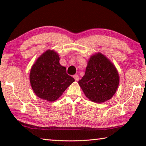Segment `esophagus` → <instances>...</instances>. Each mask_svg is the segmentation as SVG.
<instances>
[{
	"label": "esophagus",
	"mask_w": 146,
	"mask_h": 146,
	"mask_svg": "<svg viewBox=\"0 0 146 146\" xmlns=\"http://www.w3.org/2000/svg\"><path fill=\"white\" fill-rule=\"evenodd\" d=\"M73 78H75V80L76 81H78L79 80V76L78 75H75L73 76Z\"/></svg>",
	"instance_id": "esophagus-1"
}]
</instances>
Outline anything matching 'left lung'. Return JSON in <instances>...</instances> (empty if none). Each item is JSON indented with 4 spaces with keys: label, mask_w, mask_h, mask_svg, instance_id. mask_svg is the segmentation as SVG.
<instances>
[{
    "label": "left lung",
    "mask_w": 146,
    "mask_h": 146,
    "mask_svg": "<svg viewBox=\"0 0 146 146\" xmlns=\"http://www.w3.org/2000/svg\"><path fill=\"white\" fill-rule=\"evenodd\" d=\"M78 84L85 95L93 102L110 100L117 91L119 76L115 66L101 53L91 56L85 75Z\"/></svg>",
    "instance_id": "obj_1"
}]
</instances>
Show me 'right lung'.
Listing matches in <instances>:
<instances>
[{
	"label": "right lung",
	"instance_id": "1",
	"mask_svg": "<svg viewBox=\"0 0 146 146\" xmlns=\"http://www.w3.org/2000/svg\"><path fill=\"white\" fill-rule=\"evenodd\" d=\"M59 56L55 51L48 50L32 66L29 75L33 91L42 99L53 102L75 81L68 75L66 69L59 63Z\"/></svg>",
	"mask_w": 146,
	"mask_h": 146
}]
</instances>
